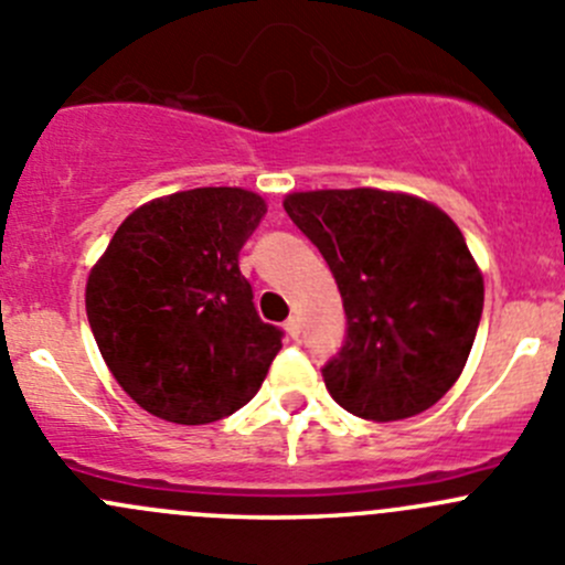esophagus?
Returning a JSON list of instances; mask_svg holds the SVG:
<instances>
[{
  "label": "esophagus",
  "mask_w": 565,
  "mask_h": 565,
  "mask_svg": "<svg viewBox=\"0 0 565 565\" xmlns=\"http://www.w3.org/2000/svg\"><path fill=\"white\" fill-rule=\"evenodd\" d=\"M284 330L289 333V339H298L300 335V319L298 317H289L287 322H284Z\"/></svg>",
  "instance_id": "obj_1"
}]
</instances>
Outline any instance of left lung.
Returning a JSON list of instances; mask_svg holds the SVG:
<instances>
[{"mask_svg":"<svg viewBox=\"0 0 565 565\" xmlns=\"http://www.w3.org/2000/svg\"><path fill=\"white\" fill-rule=\"evenodd\" d=\"M284 210L328 262L347 339L322 366L330 396L366 420H402L457 383L483 311L459 226L407 193H289Z\"/></svg>","mask_w":565,"mask_h":565,"instance_id":"left-lung-1","label":"left lung"}]
</instances>
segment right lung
<instances>
[{
	"mask_svg": "<svg viewBox=\"0 0 565 565\" xmlns=\"http://www.w3.org/2000/svg\"><path fill=\"white\" fill-rule=\"evenodd\" d=\"M265 202L193 188L141 204L87 281V319L114 380L147 413L185 426L237 413L259 391L284 330L262 322L241 248Z\"/></svg>",
	"mask_w": 565,
	"mask_h": 565,
	"instance_id": "right-lung-1",
	"label": "right lung"
}]
</instances>
